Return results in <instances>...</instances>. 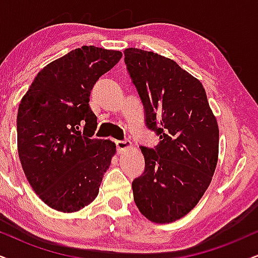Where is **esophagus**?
Segmentation results:
<instances>
[{
  "label": "esophagus",
  "mask_w": 258,
  "mask_h": 258,
  "mask_svg": "<svg viewBox=\"0 0 258 258\" xmlns=\"http://www.w3.org/2000/svg\"><path fill=\"white\" fill-rule=\"evenodd\" d=\"M116 144V150H118L119 153H122L127 151V150H130L132 148V144L130 142H115Z\"/></svg>",
  "instance_id": "obj_1"
}]
</instances>
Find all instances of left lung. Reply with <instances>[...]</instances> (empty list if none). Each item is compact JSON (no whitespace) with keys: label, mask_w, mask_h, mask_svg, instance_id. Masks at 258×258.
Returning a JSON list of instances; mask_svg holds the SVG:
<instances>
[{"label":"left lung","mask_w":258,"mask_h":258,"mask_svg":"<svg viewBox=\"0 0 258 258\" xmlns=\"http://www.w3.org/2000/svg\"><path fill=\"white\" fill-rule=\"evenodd\" d=\"M125 63L145 109L146 126L159 136L142 146L145 171L132 183L146 219L169 224L197 206L210 185L219 155V127L198 78L155 52L126 48Z\"/></svg>","instance_id":"1"}]
</instances>
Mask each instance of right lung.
I'll use <instances>...</instances> for the list:
<instances>
[{
	"instance_id": "add662e5",
	"label": "right lung",
	"mask_w": 258,
	"mask_h": 258,
	"mask_svg": "<svg viewBox=\"0 0 258 258\" xmlns=\"http://www.w3.org/2000/svg\"><path fill=\"white\" fill-rule=\"evenodd\" d=\"M120 51L82 46L40 70L18 110V152L28 183L48 207L74 213L99 194L116 146L91 139L89 107L96 81L120 60Z\"/></svg>"
}]
</instances>
